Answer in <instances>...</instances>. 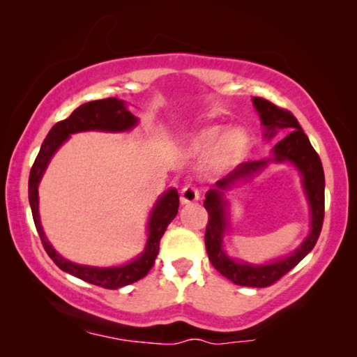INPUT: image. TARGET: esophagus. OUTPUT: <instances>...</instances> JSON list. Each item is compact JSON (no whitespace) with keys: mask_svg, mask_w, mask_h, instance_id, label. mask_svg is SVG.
Instances as JSON below:
<instances>
[{"mask_svg":"<svg viewBox=\"0 0 357 357\" xmlns=\"http://www.w3.org/2000/svg\"><path fill=\"white\" fill-rule=\"evenodd\" d=\"M199 198V190L192 183H185L182 190H180V202L182 204L195 203Z\"/></svg>","mask_w":357,"mask_h":357,"instance_id":"1","label":"esophagus"}]
</instances>
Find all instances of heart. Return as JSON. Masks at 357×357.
<instances>
[{"instance_id": "obj_1", "label": "heart", "mask_w": 357, "mask_h": 357, "mask_svg": "<svg viewBox=\"0 0 357 357\" xmlns=\"http://www.w3.org/2000/svg\"><path fill=\"white\" fill-rule=\"evenodd\" d=\"M221 131V126H209V128H204L195 135L192 141V149L198 154H204L213 149L209 155V165L213 169H224L237 162L247 146V138L241 130L227 131L219 139Z\"/></svg>"}]
</instances>
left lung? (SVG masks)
I'll return each instance as SVG.
<instances>
[{"label": "left lung", "instance_id": "left-lung-1", "mask_svg": "<svg viewBox=\"0 0 357 357\" xmlns=\"http://www.w3.org/2000/svg\"><path fill=\"white\" fill-rule=\"evenodd\" d=\"M253 104L260 114L261 123L265 125L268 138H273L278 130L287 133L280 143L273 149V158L268 160H291L298 165L305 177V188L311 203L312 211V227L310 237L298 250L287 259L280 262L271 264L270 266L252 267L246 264L232 262L222 252V234L225 230L227 220L223 211L222 189L230 186L237 178L248 176L257 172L266 165L267 160H248L238 165L232 174L226 178L219 180L216 183L218 188L209 190L206 193L203 206L208 211V224L206 232H204V243H206V252L209 261L213 266L221 273L224 278L232 281L234 284L247 286V287H268L281 280L286 273H289L312 248L315 247L319 236L324 226L325 216V175L321 160L317 151L312 148L309 138L301 128L299 121L289 110L281 109L270 100L263 97H253Z\"/></svg>", "mask_w": 357, "mask_h": 357}]
</instances>
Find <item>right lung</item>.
I'll list each match as a JSON object with an SVG mask.
<instances>
[{
	"label": "right lung",
	"instance_id": "right-lung-1",
	"mask_svg": "<svg viewBox=\"0 0 357 357\" xmlns=\"http://www.w3.org/2000/svg\"><path fill=\"white\" fill-rule=\"evenodd\" d=\"M136 125V116L125 109L123 102L109 97V99L92 100L73 112L68 119L58 121V123L50 130L47 135L45 141L42 143L40 153L37 154L36 162L31 169L29 175V203L32 208L33 222H36L37 232L40 236L42 245L52 258L53 263L60 268V270L70 273V275L79 278V280L91 282V284L100 286L104 289H119V287L133 284L135 281L141 280L148 275L151 268L154 265L155 257L159 252L160 237L164 236L165 229L172 219L177 216L178 211V193L177 190H169L162 198L155 204L153 216L149 221V238L146 243L143 255L136 258L135 261L120 268H92L76 265L61 258L58 253L53 250L50 242L47 241L43 229L40 226V219H38V183L43 172H45L47 164L50 162L53 153L60 148V146L68 139L71 133L86 130H104V131H125L130 130L131 126Z\"/></svg>",
	"mask_w": 357,
	"mask_h": 357
}]
</instances>
